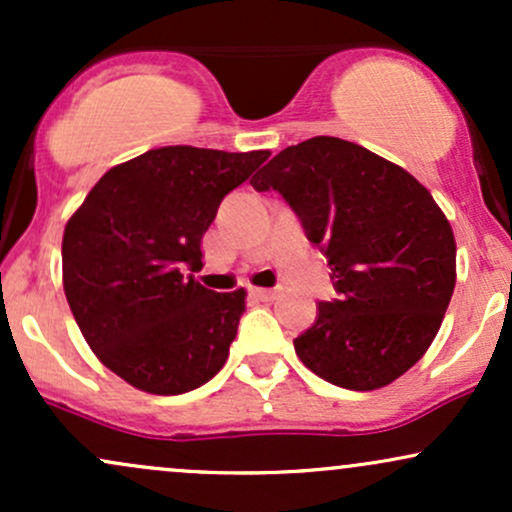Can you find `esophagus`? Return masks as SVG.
Returning <instances> with one entry per match:
<instances>
[{
  "label": "esophagus",
  "instance_id": "34e87169",
  "mask_svg": "<svg viewBox=\"0 0 512 512\" xmlns=\"http://www.w3.org/2000/svg\"><path fill=\"white\" fill-rule=\"evenodd\" d=\"M250 293L260 301H274V298H279L281 289H250Z\"/></svg>",
  "mask_w": 512,
  "mask_h": 512
}]
</instances>
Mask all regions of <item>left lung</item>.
Instances as JSON below:
<instances>
[{"label":"left lung","instance_id":"left-lung-1","mask_svg":"<svg viewBox=\"0 0 512 512\" xmlns=\"http://www.w3.org/2000/svg\"><path fill=\"white\" fill-rule=\"evenodd\" d=\"M276 190L320 245L339 298L293 339L305 368L378 390L426 354L455 291V236L431 192L397 163L337 137L279 151L252 178Z\"/></svg>","mask_w":512,"mask_h":512}]
</instances>
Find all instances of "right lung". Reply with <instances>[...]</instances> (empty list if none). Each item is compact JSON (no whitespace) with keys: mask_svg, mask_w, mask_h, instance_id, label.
<instances>
[{"mask_svg":"<svg viewBox=\"0 0 512 512\" xmlns=\"http://www.w3.org/2000/svg\"><path fill=\"white\" fill-rule=\"evenodd\" d=\"M269 151L161 146L113 166L69 216L62 284L105 368L151 395H182L223 368L245 289L216 293L192 274L221 199Z\"/></svg>","mask_w":512,"mask_h":512,"instance_id":"right-lung-1","label":"right lung"}]
</instances>
